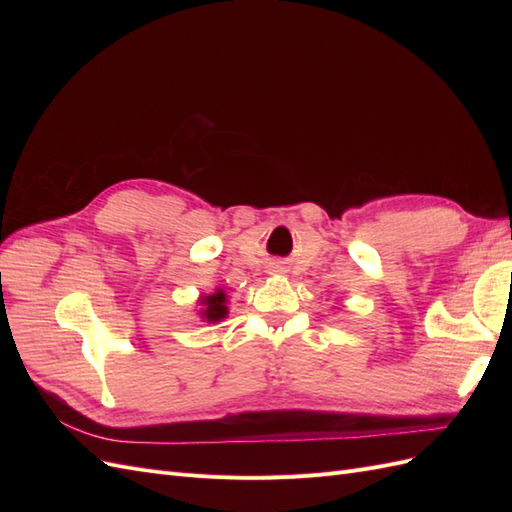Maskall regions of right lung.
Returning a JSON list of instances; mask_svg holds the SVG:
<instances>
[{
    "label": "right lung",
    "instance_id": "right-lung-1",
    "mask_svg": "<svg viewBox=\"0 0 512 512\" xmlns=\"http://www.w3.org/2000/svg\"><path fill=\"white\" fill-rule=\"evenodd\" d=\"M194 312L203 322H222L228 316V294L222 288H215L209 294H200Z\"/></svg>",
    "mask_w": 512,
    "mask_h": 512
}]
</instances>
